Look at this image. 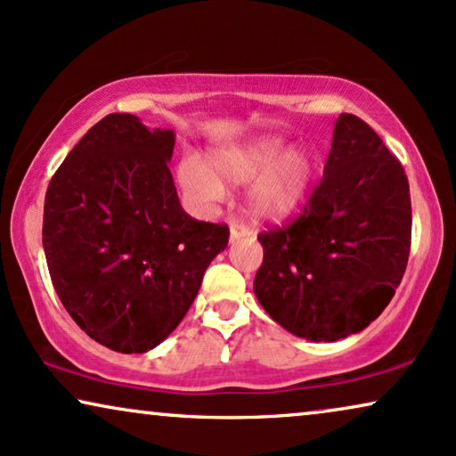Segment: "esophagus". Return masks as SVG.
<instances>
[{
	"label": "esophagus",
	"mask_w": 456,
	"mask_h": 456,
	"mask_svg": "<svg viewBox=\"0 0 456 456\" xmlns=\"http://www.w3.org/2000/svg\"><path fill=\"white\" fill-rule=\"evenodd\" d=\"M251 234H253V230L247 228L245 224H232V226H230V242H236V240L245 239V236H251Z\"/></svg>",
	"instance_id": "obj_1"
}]
</instances>
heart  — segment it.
<instances>
[{"label":"heart","instance_id":"heart-1","mask_svg":"<svg viewBox=\"0 0 456 456\" xmlns=\"http://www.w3.org/2000/svg\"><path fill=\"white\" fill-rule=\"evenodd\" d=\"M315 178V159L305 149H289L276 134L226 142L211 149L208 164L184 158L178 180L186 197L199 208H209L224 197V184H248L245 209L255 220H282L305 201Z\"/></svg>","mask_w":456,"mask_h":456}]
</instances>
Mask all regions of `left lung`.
Wrapping results in <instances>:
<instances>
[{
	"label": "left lung",
	"mask_w": 456,
	"mask_h": 456,
	"mask_svg": "<svg viewBox=\"0 0 456 456\" xmlns=\"http://www.w3.org/2000/svg\"><path fill=\"white\" fill-rule=\"evenodd\" d=\"M257 239L264 264L253 290L273 322L311 342L357 334L386 309L407 267V174L371 126L340 114L307 208Z\"/></svg>",
	"instance_id": "1"
}]
</instances>
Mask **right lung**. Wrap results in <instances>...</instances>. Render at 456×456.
<instances>
[{
    "instance_id": "add662e5",
    "label": "right lung",
    "mask_w": 456,
    "mask_h": 456,
    "mask_svg": "<svg viewBox=\"0 0 456 456\" xmlns=\"http://www.w3.org/2000/svg\"><path fill=\"white\" fill-rule=\"evenodd\" d=\"M176 134L133 114L99 120L47 186L43 248L80 330L118 353H147L195 301L228 226L183 209L167 164Z\"/></svg>"
}]
</instances>
